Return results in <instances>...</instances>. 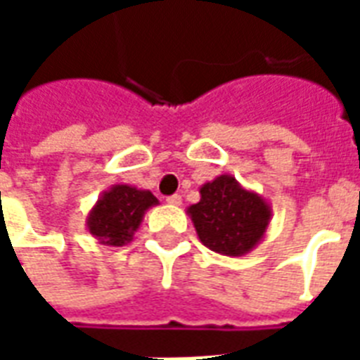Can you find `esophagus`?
Here are the masks:
<instances>
[{
  "label": "esophagus",
  "instance_id": "esophagus-1",
  "mask_svg": "<svg viewBox=\"0 0 360 360\" xmlns=\"http://www.w3.org/2000/svg\"><path fill=\"white\" fill-rule=\"evenodd\" d=\"M181 202H183V198L179 195L167 196V204H172V206H181Z\"/></svg>",
  "mask_w": 360,
  "mask_h": 360
}]
</instances>
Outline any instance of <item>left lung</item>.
Segmentation results:
<instances>
[{"instance_id": "1", "label": "left lung", "mask_w": 360, "mask_h": 360, "mask_svg": "<svg viewBox=\"0 0 360 360\" xmlns=\"http://www.w3.org/2000/svg\"><path fill=\"white\" fill-rule=\"evenodd\" d=\"M204 247L224 257H243L264 239L271 206L264 196L245 188L231 175H218L200 187V200L188 206Z\"/></svg>"}]
</instances>
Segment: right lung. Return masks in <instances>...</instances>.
I'll list each match as a JSON object with an SVG mask.
<instances>
[{"instance_id": "obj_1", "label": "right lung", "mask_w": 360, "mask_h": 360, "mask_svg": "<svg viewBox=\"0 0 360 360\" xmlns=\"http://www.w3.org/2000/svg\"><path fill=\"white\" fill-rule=\"evenodd\" d=\"M158 198L150 191L133 185H111L98 196L86 216V229L100 245L123 247L133 241L144 214L156 206Z\"/></svg>"}]
</instances>
